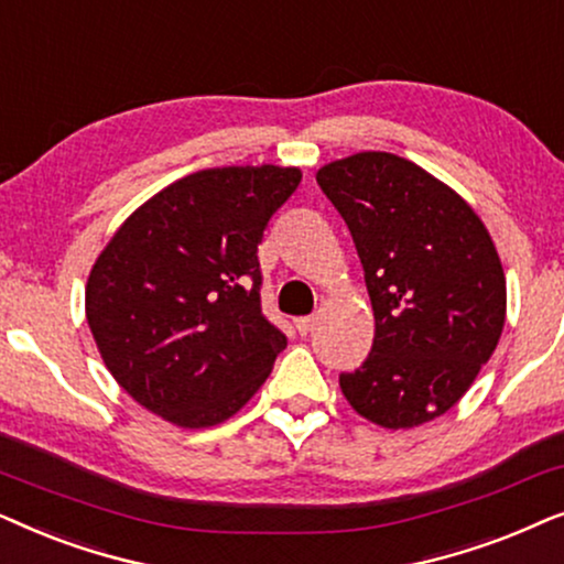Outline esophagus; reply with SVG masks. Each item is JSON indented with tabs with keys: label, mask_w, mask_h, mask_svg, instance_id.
<instances>
[{
	"label": "esophagus",
	"mask_w": 564,
	"mask_h": 564,
	"mask_svg": "<svg viewBox=\"0 0 564 564\" xmlns=\"http://www.w3.org/2000/svg\"><path fill=\"white\" fill-rule=\"evenodd\" d=\"M294 325L299 329V335H310L312 329H314V325H317V317H299Z\"/></svg>",
	"instance_id": "34e87169"
}]
</instances>
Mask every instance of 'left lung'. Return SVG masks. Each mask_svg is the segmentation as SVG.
<instances>
[{
	"instance_id": "1",
	"label": "left lung",
	"mask_w": 564,
	"mask_h": 564,
	"mask_svg": "<svg viewBox=\"0 0 564 564\" xmlns=\"http://www.w3.org/2000/svg\"><path fill=\"white\" fill-rule=\"evenodd\" d=\"M348 224L373 310L364 366L340 373L360 417L389 431L454 408L498 348L506 273L482 219L454 187L389 152L317 170Z\"/></svg>"
}]
</instances>
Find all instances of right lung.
Segmentation results:
<instances>
[{"label":"right lung","instance_id":"1","mask_svg":"<svg viewBox=\"0 0 564 564\" xmlns=\"http://www.w3.org/2000/svg\"><path fill=\"white\" fill-rule=\"evenodd\" d=\"M299 167H214L162 187L97 254L85 314L112 379L177 427L237 415L270 377L286 335L262 317L270 216Z\"/></svg>","mask_w":564,"mask_h":564}]
</instances>
